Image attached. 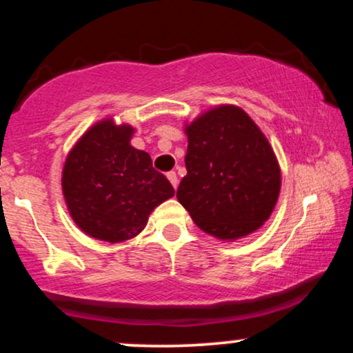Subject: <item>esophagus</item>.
<instances>
[{
    "instance_id": "1",
    "label": "esophagus",
    "mask_w": 353,
    "mask_h": 353,
    "mask_svg": "<svg viewBox=\"0 0 353 353\" xmlns=\"http://www.w3.org/2000/svg\"><path fill=\"white\" fill-rule=\"evenodd\" d=\"M168 179L171 181V184H172V188L174 189H177V184H179V179H177V174L174 172V171H171V172H168Z\"/></svg>"
}]
</instances>
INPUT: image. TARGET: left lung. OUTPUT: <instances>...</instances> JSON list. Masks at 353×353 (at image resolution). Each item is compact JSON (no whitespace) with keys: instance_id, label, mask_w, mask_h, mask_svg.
Here are the masks:
<instances>
[{"instance_id":"8db88e82","label":"left lung","mask_w":353,"mask_h":353,"mask_svg":"<svg viewBox=\"0 0 353 353\" xmlns=\"http://www.w3.org/2000/svg\"><path fill=\"white\" fill-rule=\"evenodd\" d=\"M188 154L177 199L197 228L224 241L249 236L270 217L281 169L269 141L237 106H219L185 128Z\"/></svg>"}]
</instances>
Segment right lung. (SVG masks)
<instances>
[{
    "label": "right lung",
    "mask_w": 353,
    "mask_h": 353,
    "mask_svg": "<svg viewBox=\"0 0 353 353\" xmlns=\"http://www.w3.org/2000/svg\"><path fill=\"white\" fill-rule=\"evenodd\" d=\"M131 125L112 119L94 124L68 154L63 194L72 221L88 236L106 242L136 237L149 214L174 196L151 156L134 149Z\"/></svg>",
    "instance_id": "right-lung-1"
}]
</instances>
